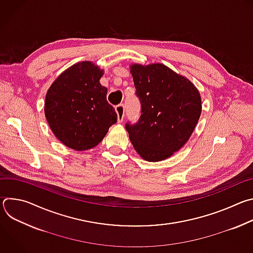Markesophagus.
<instances>
[{"mask_svg": "<svg viewBox=\"0 0 253 253\" xmlns=\"http://www.w3.org/2000/svg\"><path fill=\"white\" fill-rule=\"evenodd\" d=\"M115 111L118 115V122H122L123 121V118L125 116V107L123 104H119L115 107Z\"/></svg>", "mask_w": 253, "mask_h": 253, "instance_id": "obj_1", "label": "esophagus"}]
</instances>
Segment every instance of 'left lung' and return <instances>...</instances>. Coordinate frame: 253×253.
<instances>
[{"instance_id": "obj_1", "label": "left lung", "mask_w": 253, "mask_h": 253, "mask_svg": "<svg viewBox=\"0 0 253 253\" xmlns=\"http://www.w3.org/2000/svg\"><path fill=\"white\" fill-rule=\"evenodd\" d=\"M141 115L125 124L137 153L146 161L164 160L183 147L201 114L196 87L163 64L131 66Z\"/></svg>"}]
</instances>
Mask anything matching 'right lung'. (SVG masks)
Here are the masks:
<instances>
[{"label": "right lung", "mask_w": 253, "mask_h": 253, "mask_svg": "<svg viewBox=\"0 0 253 253\" xmlns=\"http://www.w3.org/2000/svg\"><path fill=\"white\" fill-rule=\"evenodd\" d=\"M103 70L85 61L71 66L53 82L45 100V116L54 135L67 147L88 150L117 122L100 84Z\"/></svg>", "instance_id": "obj_1"}]
</instances>
